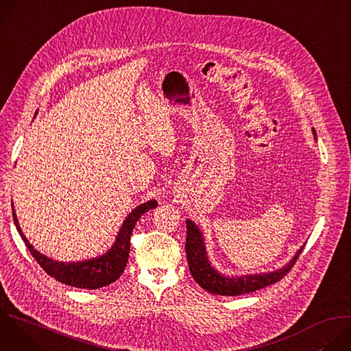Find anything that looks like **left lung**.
I'll return each instance as SVG.
<instances>
[{"label":"left lung","instance_id":"8db88e82","mask_svg":"<svg viewBox=\"0 0 351 351\" xmlns=\"http://www.w3.org/2000/svg\"><path fill=\"white\" fill-rule=\"evenodd\" d=\"M313 133L317 137L315 129H313ZM186 228H187V237H186L184 247H186L189 269L194 280L204 290L213 294H219V295L247 294L276 283L291 269L300 253H302L304 248V245L300 247L297 250V253L293 256V258L279 269L261 272V274H250V275L247 274L240 276L225 275L213 267L208 258L204 234L202 229H199L198 225L191 219H186Z\"/></svg>","mask_w":351,"mask_h":351}]
</instances>
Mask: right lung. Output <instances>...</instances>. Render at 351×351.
Segmentation results:
<instances>
[{"mask_svg": "<svg viewBox=\"0 0 351 351\" xmlns=\"http://www.w3.org/2000/svg\"><path fill=\"white\" fill-rule=\"evenodd\" d=\"M157 204L158 203L156 199H149V202H145L137 206L134 210H132V213H129L122 226L119 228L115 241L104 254H99L98 257H93L82 261H69V263L49 258L41 254L40 252H37V250L33 247V244L29 243V240L26 239V236L23 234L19 226L16 213L14 208V202H12V215H14L15 226L22 240L25 241L27 250L32 253L37 264L49 276L61 283L79 287V289H99L115 282L123 274L129 260L130 236H132L133 228L143 214L156 208Z\"/></svg>", "mask_w": 351, "mask_h": 351, "instance_id": "1", "label": "right lung"}]
</instances>
